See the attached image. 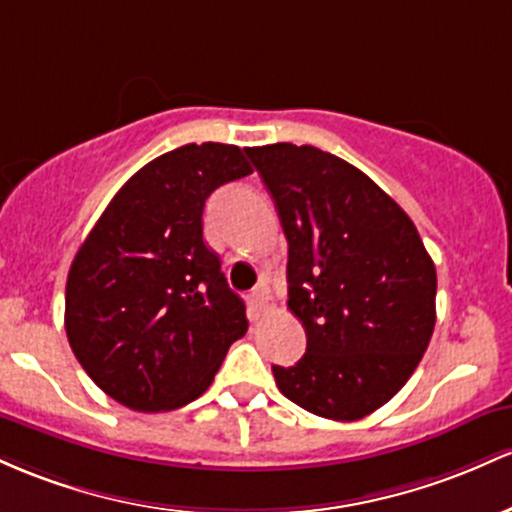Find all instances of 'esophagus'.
Instances as JSON below:
<instances>
[{"mask_svg":"<svg viewBox=\"0 0 512 512\" xmlns=\"http://www.w3.org/2000/svg\"><path fill=\"white\" fill-rule=\"evenodd\" d=\"M254 304L256 307H261V309H268V307H273V297H271V287H268V283H258L256 287H254Z\"/></svg>","mask_w":512,"mask_h":512,"instance_id":"obj_1","label":"esophagus"}]
</instances>
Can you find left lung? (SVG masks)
Masks as SVG:
<instances>
[{"label":"left lung","instance_id":"1","mask_svg":"<svg viewBox=\"0 0 512 512\" xmlns=\"http://www.w3.org/2000/svg\"><path fill=\"white\" fill-rule=\"evenodd\" d=\"M287 239V307L307 353L273 365L287 399L358 421L409 382L435 326V275L418 229L353 164L312 145L249 147Z\"/></svg>","mask_w":512,"mask_h":512}]
</instances>
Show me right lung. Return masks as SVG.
Segmentation results:
<instances>
[{"mask_svg":"<svg viewBox=\"0 0 512 512\" xmlns=\"http://www.w3.org/2000/svg\"><path fill=\"white\" fill-rule=\"evenodd\" d=\"M244 152L183 145L113 195L74 256L65 329L86 375L132 411H174L215 380L249 329L220 258L203 241L205 200L244 179Z\"/></svg>","mask_w":512,"mask_h":512,"instance_id":"add662e5","label":"right lung"}]
</instances>
